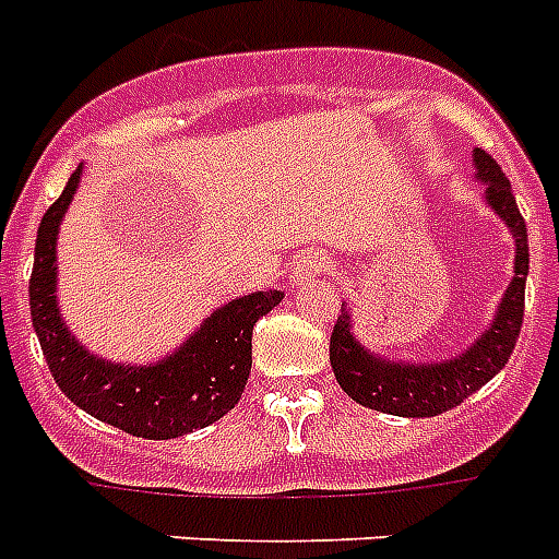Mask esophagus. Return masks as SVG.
<instances>
[{
    "label": "esophagus",
    "instance_id": "34e87169",
    "mask_svg": "<svg viewBox=\"0 0 559 559\" xmlns=\"http://www.w3.org/2000/svg\"><path fill=\"white\" fill-rule=\"evenodd\" d=\"M325 271H332V259L325 257V253H306V257L297 259V265L292 271V285L294 288H302L308 285L314 276L325 274Z\"/></svg>",
    "mask_w": 559,
    "mask_h": 559
}]
</instances>
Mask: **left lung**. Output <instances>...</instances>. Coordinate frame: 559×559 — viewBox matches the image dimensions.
Wrapping results in <instances>:
<instances>
[{
    "label": "left lung",
    "mask_w": 559,
    "mask_h": 559,
    "mask_svg": "<svg viewBox=\"0 0 559 559\" xmlns=\"http://www.w3.org/2000/svg\"><path fill=\"white\" fill-rule=\"evenodd\" d=\"M476 176L488 181L485 199L511 227L516 239L513 280L499 302L493 323L464 355L444 364H392L366 352L352 334V317L341 308L329 341V360L341 390L360 406L404 418H432L453 409L481 390L508 364L525 314V276H528V230L506 173L485 150H473Z\"/></svg>",
    "instance_id": "1"
}]
</instances>
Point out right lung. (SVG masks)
Returning a JSON list of instances; mask_svg holds the SVG:
<instances>
[{
	"instance_id": "add662e5",
	"label": "right lung",
	"mask_w": 559,
	"mask_h": 559,
	"mask_svg": "<svg viewBox=\"0 0 559 559\" xmlns=\"http://www.w3.org/2000/svg\"><path fill=\"white\" fill-rule=\"evenodd\" d=\"M78 167L62 195L39 222L28 300L31 323L39 337L53 381L80 409L138 439H178L218 421L239 404L251 374V334L283 292H257L227 302L204 320L190 341L153 366H118L88 355L66 329L57 283V227L80 185Z\"/></svg>"
}]
</instances>
